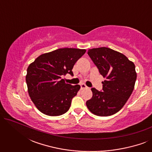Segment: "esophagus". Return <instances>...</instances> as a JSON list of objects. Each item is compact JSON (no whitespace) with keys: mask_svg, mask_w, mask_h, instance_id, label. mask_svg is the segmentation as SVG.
<instances>
[{"mask_svg":"<svg viewBox=\"0 0 152 152\" xmlns=\"http://www.w3.org/2000/svg\"><path fill=\"white\" fill-rule=\"evenodd\" d=\"M80 86H81V89H84V88H86L87 86L85 84H80Z\"/></svg>","mask_w":152,"mask_h":152,"instance_id":"1","label":"esophagus"}]
</instances>
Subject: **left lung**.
I'll return each instance as SVG.
<instances>
[{
  "label": "left lung",
  "mask_w": 152,
  "mask_h": 152,
  "mask_svg": "<svg viewBox=\"0 0 152 152\" xmlns=\"http://www.w3.org/2000/svg\"><path fill=\"white\" fill-rule=\"evenodd\" d=\"M88 55L106 78L102 91L91 88L93 97L86 101L91 113L98 116H109L120 111L134 91L137 74L135 65L123 54L109 48L88 50Z\"/></svg>",
  "instance_id": "8db88e82"
}]
</instances>
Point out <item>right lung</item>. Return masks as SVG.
Listing matches in <instances>:
<instances>
[{
	"label": "right lung",
	"mask_w": 152,
	"mask_h": 152,
	"mask_svg": "<svg viewBox=\"0 0 152 152\" xmlns=\"http://www.w3.org/2000/svg\"><path fill=\"white\" fill-rule=\"evenodd\" d=\"M85 53L84 49L59 48L43 54L30 64L26 78L28 93L41 113L58 116L68 111L80 86L66 84L62 77L73 75L75 64Z\"/></svg>",
	"instance_id": "right-lung-1"
}]
</instances>
